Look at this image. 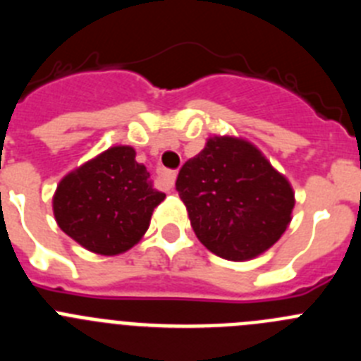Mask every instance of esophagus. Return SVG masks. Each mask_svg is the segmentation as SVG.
Listing matches in <instances>:
<instances>
[{"instance_id": "esophagus-1", "label": "esophagus", "mask_w": 361, "mask_h": 361, "mask_svg": "<svg viewBox=\"0 0 361 361\" xmlns=\"http://www.w3.org/2000/svg\"><path fill=\"white\" fill-rule=\"evenodd\" d=\"M159 178H161V184L164 190L170 191L175 184V178H177V173L173 170H159Z\"/></svg>"}]
</instances>
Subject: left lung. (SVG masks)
<instances>
[{"label":"left lung","mask_w":361,"mask_h":361,"mask_svg":"<svg viewBox=\"0 0 361 361\" xmlns=\"http://www.w3.org/2000/svg\"><path fill=\"white\" fill-rule=\"evenodd\" d=\"M175 188L197 238L235 262L269 250L291 222L295 193L286 177L235 137L209 139L184 162Z\"/></svg>","instance_id":"1"}]
</instances>
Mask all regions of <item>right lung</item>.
Masks as SVG:
<instances>
[{"instance_id":"1","label":"right lung","mask_w":361,"mask_h":361,"mask_svg":"<svg viewBox=\"0 0 361 361\" xmlns=\"http://www.w3.org/2000/svg\"><path fill=\"white\" fill-rule=\"evenodd\" d=\"M135 149L114 146L66 175L54 195L63 231L88 251L119 255L145 235L153 208L164 200Z\"/></svg>"}]
</instances>
